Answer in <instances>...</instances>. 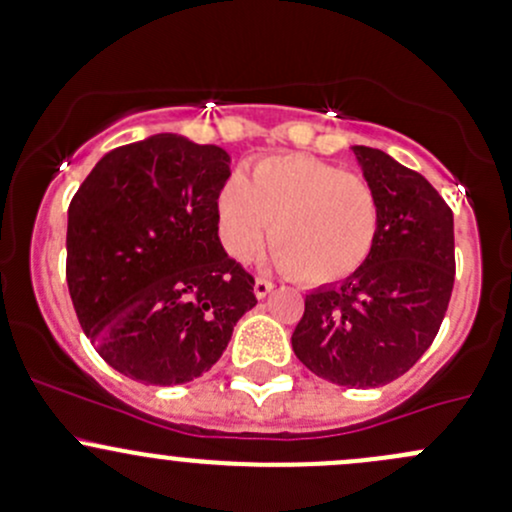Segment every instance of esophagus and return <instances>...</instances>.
Instances as JSON below:
<instances>
[{"label": "esophagus", "instance_id": "esophagus-1", "mask_svg": "<svg viewBox=\"0 0 512 512\" xmlns=\"http://www.w3.org/2000/svg\"><path fill=\"white\" fill-rule=\"evenodd\" d=\"M272 289H274V284L270 282V279H262V277L255 279V297L257 299H265Z\"/></svg>", "mask_w": 512, "mask_h": 512}]
</instances>
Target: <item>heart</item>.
Listing matches in <instances>:
<instances>
[{"label":"heart","mask_w":512,"mask_h":512,"mask_svg":"<svg viewBox=\"0 0 512 512\" xmlns=\"http://www.w3.org/2000/svg\"><path fill=\"white\" fill-rule=\"evenodd\" d=\"M270 225L279 265L306 287L343 282L370 260L380 233V198L365 176L306 154L265 157L247 179L230 176L218 193L225 252L245 262Z\"/></svg>","instance_id":"obj_1"}]
</instances>
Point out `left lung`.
<instances>
[{
	"label": "left lung",
	"instance_id": "8db88e82",
	"mask_svg": "<svg viewBox=\"0 0 512 512\" xmlns=\"http://www.w3.org/2000/svg\"><path fill=\"white\" fill-rule=\"evenodd\" d=\"M380 198V233L353 277L306 294L292 348L319 378L380 387L432 346L454 289V213L422 174L353 147Z\"/></svg>",
	"mask_w": 512,
	"mask_h": 512
}]
</instances>
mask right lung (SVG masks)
Returning <instances> with one entry per match:
<instances>
[{
    "instance_id": "obj_1",
    "label": "right lung",
    "mask_w": 512,
    "mask_h": 512,
    "mask_svg": "<svg viewBox=\"0 0 512 512\" xmlns=\"http://www.w3.org/2000/svg\"><path fill=\"white\" fill-rule=\"evenodd\" d=\"M230 157L154 134L107 152L68 206L66 279L100 358L144 385L201 378L257 304L218 238Z\"/></svg>"
}]
</instances>
